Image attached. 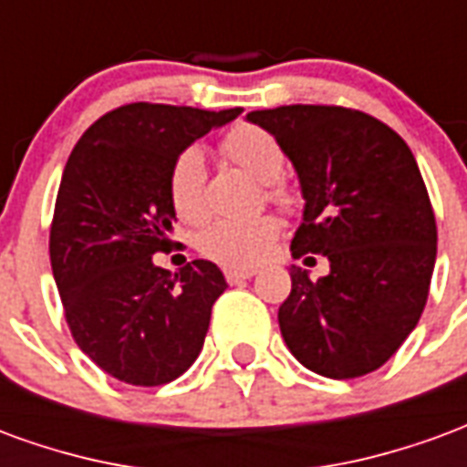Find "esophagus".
Returning <instances> with one entry per match:
<instances>
[{"label":"esophagus","mask_w":467,"mask_h":467,"mask_svg":"<svg viewBox=\"0 0 467 467\" xmlns=\"http://www.w3.org/2000/svg\"><path fill=\"white\" fill-rule=\"evenodd\" d=\"M253 275H257V270L253 267H224L227 283H243V280H250Z\"/></svg>","instance_id":"esophagus-1"}]
</instances>
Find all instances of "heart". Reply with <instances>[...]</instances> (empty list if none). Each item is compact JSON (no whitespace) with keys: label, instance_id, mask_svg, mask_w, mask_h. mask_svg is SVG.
Here are the masks:
<instances>
[{"label":"heart","instance_id":"1","mask_svg":"<svg viewBox=\"0 0 467 467\" xmlns=\"http://www.w3.org/2000/svg\"><path fill=\"white\" fill-rule=\"evenodd\" d=\"M223 154L233 160L254 180L265 182V194L280 207L293 204V194L280 182L285 170V154L280 144L270 134L257 127H237L223 140ZM204 154L200 147H187L174 157L167 180V192L174 213L182 223L197 224L207 217V197H204ZM277 237V220L270 214L253 217H220L200 233V250L210 260L223 265H254L270 253Z\"/></svg>","mask_w":467,"mask_h":467}]
</instances>
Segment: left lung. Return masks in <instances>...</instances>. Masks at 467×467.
<instances>
[{
    "instance_id": "1",
    "label": "left lung",
    "mask_w": 467,
    "mask_h": 467,
    "mask_svg": "<svg viewBox=\"0 0 467 467\" xmlns=\"http://www.w3.org/2000/svg\"><path fill=\"white\" fill-rule=\"evenodd\" d=\"M247 122L273 134L297 172L305 207L293 257L330 263L320 280L290 267L293 290L277 313L285 345L325 378L378 370L420 320L438 250L410 147L345 107L287 105L250 112Z\"/></svg>"
}]
</instances>
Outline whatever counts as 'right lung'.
<instances>
[{
	"instance_id": "add662e5",
	"label": "right lung",
	"mask_w": 467,
	"mask_h": 467,
	"mask_svg": "<svg viewBox=\"0 0 467 467\" xmlns=\"http://www.w3.org/2000/svg\"><path fill=\"white\" fill-rule=\"evenodd\" d=\"M240 112L124 105L99 117L67 160L52 273L79 350L117 380L172 382L202 350L214 300L227 290L223 270L194 260L172 275L152 254L172 250L174 157Z\"/></svg>"
}]
</instances>
